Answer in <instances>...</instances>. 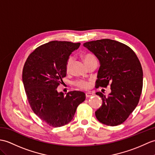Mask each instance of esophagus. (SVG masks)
<instances>
[{
	"label": "esophagus",
	"instance_id": "34e87169",
	"mask_svg": "<svg viewBox=\"0 0 155 155\" xmlns=\"http://www.w3.org/2000/svg\"><path fill=\"white\" fill-rule=\"evenodd\" d=\"M93 95L92 93L90 92H86V98H89V97H91Z\"/></svg>",
	"mask_w": 155,
	"mask_h": 155
}]
</instances>
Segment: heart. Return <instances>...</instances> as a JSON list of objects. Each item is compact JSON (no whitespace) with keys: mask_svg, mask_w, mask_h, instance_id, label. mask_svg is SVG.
Masks as SVG:
<instances>
[{"mask_svg":"<svg viewBox=\"0 0 155 155\" xmlns=\"http://www.w3.org/2000/svg\"><path fill=\"white\" fill-rule=\"evenodd\" d=\"M95 57L92 55L91 53H86L83 55V59L85 63L88 62L89 61L95 59ZM73 61V57L72 56H69L67 59L66 63H65V71L66 72H69L70 71L72 63ZM74 84L77 86V87L81 88V89H86L88 88L89 83L87 81H85L83 80H77L75 82H74Z\"/></svg>","mask_w":155,"mask_h":155,"instance_id":"obj_1","label":"heart"}]
</instances>
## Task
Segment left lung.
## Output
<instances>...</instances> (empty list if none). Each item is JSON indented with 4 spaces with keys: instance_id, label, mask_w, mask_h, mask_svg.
I'll list each match as a JSON object with an SVG mask.
<instances>
[{
    "instance_id": "8db88e82",
    "label": "left lung",
    "mask_w": 155,
    "mask_h": 155,
    "mask_svg": "<svg viewBox=\"0 0 155 155\" xmlns=\"http://www.w3.org/2000/svg\"><path fill=\"white\" fill-rule=\"evenodd\" d=\"M100 63L97 88L110 84L108 96L98 92L102 105L95 115L101 123L116 126L127 120L139 103L143 88V69L135 52L129 46L112 39H102L83 44Z\"/></svg>"
}]
</instances>
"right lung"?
Returning <instances> with one entry per match:
<instances>
[{"label":"right lung","instance_id":"right-lung-1","mask_svg":"<svg viewBox=\"0 0 155 155\" xmlns=\"http://www.w3.org/2000/svg\"><path fill=\"white\" fill-rule=\"evenodd\" d=\"M80 43L52 41L35 49L28 56L22 81L31 110L50 126L58 127L73 120L78 106L84 102L83 92L71 91L64 96L57 88L66 77L65 63Z\"/></svg>","mask_w":155,"mask_h":155}]
</instances>
